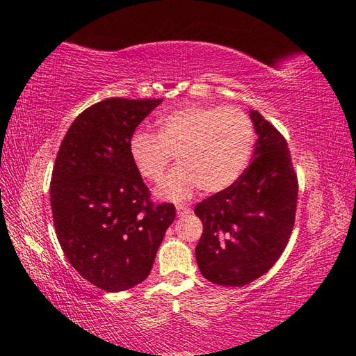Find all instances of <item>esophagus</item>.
<instances>
[{
    "label": "esophagus",
    "mask_w": 356,
    "mask_h": 356,
    "mask_svg": "<svg viewBox=\"0 0 356 356\" xmlns=\"http://www.w3.org/2000/svg\"><path fill=\"white\" fill-rule=\"evenodd\" d=\"M176 211H177V217H184L191 213V208H188V205H177Z\"/></svg>",
    "instance_id": "1"
}]
</instances>
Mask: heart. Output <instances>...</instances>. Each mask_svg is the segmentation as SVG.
Masks as SVG:
<instances>
[{
	"mask_svg": "<svg viewBox=\"0 0 356 356\" xmlns=\"http://www.w3.org/2000/svg\"><path fill=\"white\" fill-rule=\"evenodd\" d=\"M254 140V125L240 108L188 105L159 119L156 134L136 133L130 157L143 179L159 182L176 156L179 165L154 195L180 202L199 186L203 193L217 194L236 184L251 159Z\"/></svg>",
	"mask_w": 356,
	"mask_h": 356,
	"instance_id": "b5f03b06",
	"label": "heart"
}]
</instances>
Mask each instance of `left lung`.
Wrapping results in <instances>:
<instances>
[{"mask_svg":"<svg viewBox=\"0 0 356 356\" xmlns=\"http://www.w3.org/2000/svg\"><path fill=\"white\" fill-rule=\"evenodd\" d=\"M251 165L228 190L194 209L203 223L195 246L202 275L220 286H245L274 266L289 241L298 184L284 138L257 110Z\"/></svg>","mask_w":356,"mask_h":356,"instance_id":"left-lung-1","label":"left lung"}]
</instances>
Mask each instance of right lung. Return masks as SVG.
<instances>
[{
	"instance_id": "right-lung-1",
	"label": "right lung",
	"mask_w": 356,
	"mask_h": 356,
	"mask_svg": "<svg viewBox=\"0 0 356 356\" xmlns=\"http://www.w3.org/2000/svg\"><path fill=\"white\" fill-rule=\"evenodd\" d=\"M163 99L111 97L73 120L50 184L53 225L81 277L105 292L127 291L149 274L171 203L154 207L130 157L138 127Z\"/></svg>"
}]
</instances>
